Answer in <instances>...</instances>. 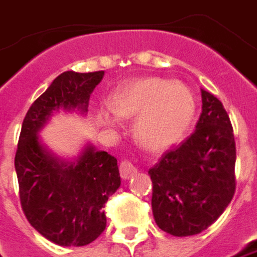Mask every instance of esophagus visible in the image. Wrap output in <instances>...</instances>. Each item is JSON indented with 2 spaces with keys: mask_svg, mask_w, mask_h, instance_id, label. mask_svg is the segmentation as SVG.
<instances>
[{
  "mask_svg": "<svg viewBox=\"0 0 257 257\" xmlns=\"http://www.w3.org/2000/svg\"><path fill=\"white\" fill-rule=\"evenodd\" d=\"M118 168H120V175H121L123 180H128V178H132L133 175L137 173V168L134 167V164L130 163V161H127V160L121 161Z\"/></svg>",
  "mask_w": 257,
  "mask_h": 257,
  "instance_id": "esophagus-1",
  "label": "esophagus"
}]
</instances>
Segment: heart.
I'll return each mask as SVG.
<instances>
[{"label":"heart","mask_w":257,"mask_h":257,"mask_svg":"<svg viewBox=\"0 0 257 257\" xmlns=\"http://www.w3.org/2000/svg\"><path fill=\"white\" fill-rule=\"evenodd\" d=\"M195 108V97L188 86L164 77H146L121 87L111 99L113 113L100 108L97 121L104 127H116L117 117H139V143L150 151L161 153L182 140Z\"/></svg>","instance_id":"1"}]
</instances>
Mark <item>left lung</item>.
<instances>
[{
  "instance_id": "left-lung-1",
  "label": "left lung",
  "mask_w": 257,
  "mask_h": 257,
  "mask_svg": "<svg viewBox=\"0 0 257 257\" xmlns=\"http://www.w3.org/2000/svg\"><path fill=\"white\" fill-rule=\"evenodd\" d=\"M201 96L195 132L149 171L154 221L173 236L209 228L235 194L236 147L228 113L213 94L201 89Z\"/></svg>"
}]
</instances>
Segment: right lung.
Masks as SVG:
<instances>
[{
	"label": "right lung",
	"mask_w": 257,
	"mask_h": 257,
	"mask_svg": "<svg viewBox=\"0 0 257 257\" xmlns=\"http://www.w3.org/2000/svg\"><path fill=\"white\" fill-rule=\"evenodd\" d=\"M104 72H63L29 107L21 128L15 171L29 223L59 246H84L106 228L104 205L121 180L117 160L86 141L79 154L62 157L39 133L60 111L87 114L90 94Z\"/></svg>",
	"instance_id": "add662e5"
}]
</instances>
